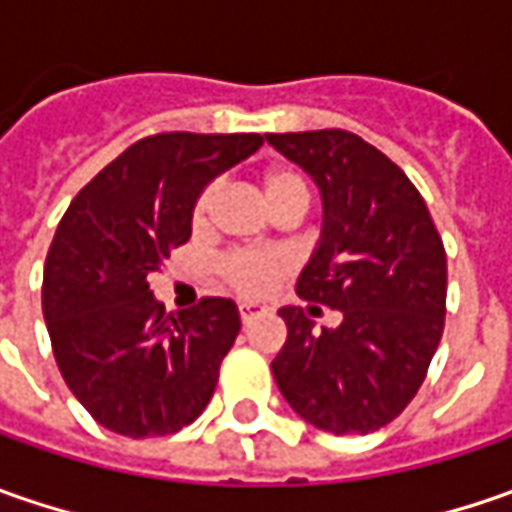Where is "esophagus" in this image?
Wrapping results in <instances>:
<instances>
[{
  "label": "esophagus",
  "instance_id": "esophagus-1",
  "mask_svg": "<svg viewBox=\"0 0 512 512\" xmlns=\"http://www.w3.org/2000/svg\"><path fill=\"white\" fill-rule=\"evenodd\" d=\"M262 313H267L265 305H256V302H242V305H239V316H242L245 325H250L253 319H259Z\"/></svg>",
  "mask_w": 512,
  "mask_h": 512
}]
</instances>
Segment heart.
<instances>
[{
    "label": "heart",
    "mask_w": 512,
    "mask_h": 512,
    "mask_svg": "<svg viewBox=\"0 0 512 512\" xmlns=\"http://www.w3.org/2000/svg\"><path fill=\"white\" fill-rule=\"evenodd\" d=\"M262 187V199L270 213L276 210H285V207H296V210H307L310 202V190L307 182L302 179V173L290 168H270L262 173L259 179ZM216 202V187L210 185L202 190V196L196 199L193 207V227H205L207 216L213 210ZM219 273L227 285L245 296H259L273 287V282L285 273V259L279 253H270V250H239V253H230L222 259Z\"/></svg>",
    "instance_id": "b5f03b06"
}]
</instances>
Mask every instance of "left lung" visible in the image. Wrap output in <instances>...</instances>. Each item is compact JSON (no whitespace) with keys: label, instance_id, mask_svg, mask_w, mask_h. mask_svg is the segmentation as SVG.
<instances>
[{"label":"left lung","instance_id":"left-lung-1","mask_svg":"<svg viewBox=\"0 0 512 512\" xmlns=\"http://www.w3.org/2000/svg\"><path fill=\"white\" fill-rule=\"evenodd\" d=\"M265 139L322 190V239L296 293L342 310L336 330H313L302 307H282L287 342L273 376L313 427L373 433L419 393L442 342V236L404 170L362 136L330 128Z\"/></svg>","mask_w":512,"mask_h":512}]
</instances>
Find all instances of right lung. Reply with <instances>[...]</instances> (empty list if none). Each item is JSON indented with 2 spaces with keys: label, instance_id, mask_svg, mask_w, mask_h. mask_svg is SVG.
Returning a JSON list of instances; mask_svg holds the SVG:
<instances>
[{
  "label": "right lung",
  "instance_id": "add662e5",
  "mask_svg": "<svg viewBox=\"0 0 512 512\" xmlns=\"http://www.w3.org/2000/svg\"><path fill=\"white\" fill-rule=\"evenodd\" d=\"M265 145L259 133H156L76 193L45 262L53 356L90 416L128 439L170 436L210 402L239 336V307L202 299L182 313L148 279L190 239L207 182Z\"/></svg>",
  "mask_w": 512,
  "mask_h": 512
}]
</instances>
